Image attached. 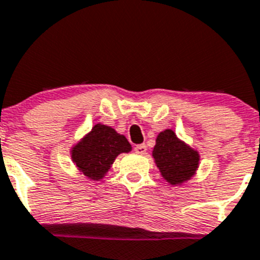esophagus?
I'll list each match as a JSON object with an SVG mask.
<instances>
[{"label":"esophagus","instance_id":"34e87169","mask_svg":"<svg viewBox=\"0 0 260 260\" xmlns=\"http://www.w3.org/2000/svg\"><path fill=\"white\" fill-rule=\"evenodd\" d=\"M146 150H147V147H146V145H145V144L137 145V146L135 147V151L137 152V154H140V155L146 154Z\"/></svg>","mask_w":260,"mask_h":260}]
</instances>
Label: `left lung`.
<instances>
[{
  "label": "left lung",
  "mask_w": 260,
  "mask_h": 260,
  "mask_svg": "<svg viewBox=\"0 0 260 260\" xmlns=\"http://www.w3.org/2000/svg\"><path fill=\"white\" fill-rule=\"evenodd\" d=\"M152 156L161 176L171 185H178L190 179L199 166L198 151L178 140L172 129L159 133Z\"/></svg>",
  "instance_id": "8db88e82"
}]
</instances>
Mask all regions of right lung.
Segmentation results:
<instances>
[{"mask_svg":"<svg viewBox=\"0 0 260 260\" xmlns=\"http://www.w3.org/2000/svg\"><path fill=\"white\" fill-rule=\"evenodd\" d=\"M131 144L111 127L96 124L91 132L75 145L72 159L79 171L91 179H101L120 152H129Z\"/></svg>","mask_w":260,"mask_h":260,"instance_id":"add662e5","label":"right lung"}]
</instances>
